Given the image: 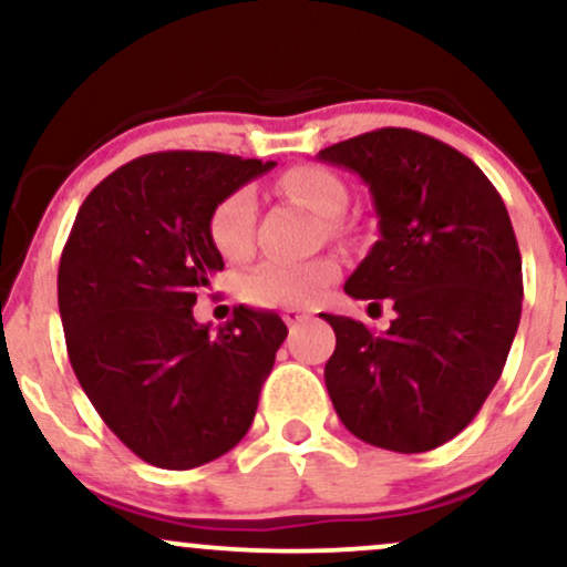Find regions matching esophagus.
I'll return each instance as SVG.
<instances>
[{
	"label": "esophagus",
	"mask_w": 567,
	"mask_h": 567,
	"mask_svg": "<svg viewBox=\"0 0 567 567\" xmlns=\"http://www.w3.org/2000/svg\"><path fill=\"white\" fill-rule=\"evenodd\" d=\"M309 311H303V309H296V306H290V309H285V315H282V320L288 322V328H296V324H301V322H306L309 320Z\"/></svg>",
	"instance_id": "obj_1"
}]
</instances>
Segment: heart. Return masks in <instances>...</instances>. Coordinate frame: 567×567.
I'll return each instance as SVG.
<instances>
[{
	"label": "heart",
	"mask_w": 567,
	"mask_h": 567,
	"mask_svg": "<svg viewBox=\"0 0 567 567\" xmlns=\"http://www.w3.org/2000/svg\"><path fill=\"white\" fill-rule=\"evenodd\" d=\"M279 192L315 210L317 216L333 218L343 210L349 194L343 181L320 165H296L277 181ZM333 229V224H328ZM256 229V194L239 186L207 218V237L218 256L226 261H245L252 252ZM338 279V261L333 256H315L309 261H266L250 271L243 282L245 301L258 306H306L315 303Z\"/></svg>",
	"instance_id": "b5f03b06"
}]
</instances>
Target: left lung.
I'll list each match as a JSON object with an SVG mask.
<instances>
[{
  "instance_id": "obj_1",
  "label": "left lung",
  "mask_w": 567,
  "mask_h": 567,
  "mask_svg": "<svg viewBox=\"0 0 567 567\" xmlns=\"http://www.w3.org/2000/svg\"><path fill=\"white\" fill-rule=\"evenodd\" d=\"M373 194L381 239L347 279L351 298L396 317L373 333L351 317L336 330L324 383L354 437L394 453L445 445L501 379L523 311V258L496 186L432 135L381 127L322 148Z\"/></svg>"
}]
</instances>
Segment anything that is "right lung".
<instances>
[{
	"instance_id": "add662e5",
	"label": "right lung",
	"mask_w": 567,
	"mask_h": 567,
	"mask_svg": "<svg viewBox=\"0 0 567 567\" xmlns=\"http://www.w3.org/2000/svg\"><path fill=\"white\" fill-rule=\"evenodd\" d=\"M275 162L157 152L97 184L58 269L71 368L97 415L146 464L194 470L245 437L288 328L234 306L218 333L192 306L224 269L207 237L220 197Z\"/></svg>"
}]
</instances>
